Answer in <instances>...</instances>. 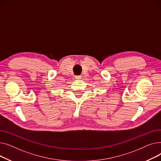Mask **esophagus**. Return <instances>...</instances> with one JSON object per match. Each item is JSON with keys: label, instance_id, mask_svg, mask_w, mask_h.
<instances>
[{"label": "esophagus", "instance_id": "34e87169", "mask_svg": "<svg viewBox=\"0 0 161 161\" xmlns=\"http://www.w3.org/2000/svg\"><path fill=\"white\" fill-rule=\"evenodd\" d=\"M81 78V75H76V76H75V79H76V80H80Z\"/></svg>", "mask_w": 161, "mask_h": 161}]
</instances>
